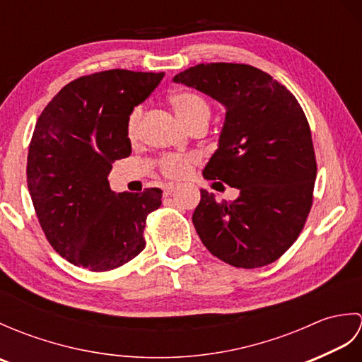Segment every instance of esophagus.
Returning a JSON list of instances; mask_svg holds the SVG:
<instances>
[{"mask_svg":"<svg viewBox=\"0 0 362 362\" xmlns=\"http://www.w3.org/2000/svg\"><path fill=\"white\" fill-rule=\"evenodd\" d=\"M175 189H177V185H174V183H168V185L163 187V194L171 196Z\"/></svg>","mask_w":362,"mask_h":362,"instance_id":"1","label":"esophagus"}]
</instances>
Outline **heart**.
<instances>
[{
    "label": "heart",
    "mask_w": 362,
    "mask_h": 362,
    "mask_svg": "<svg viewBox=\"0 0 362 362\" xmlns=\"http://www.w3.org/2000/svg\"><path fill=\"white\" fill-rule=\"evenodd\" d=\"M169 104H171L174 113L177 115L183 124L187 127H191L194 122L199 121H209L210 118V107L206 104L202 96L191 91H179L169 96ZM141 118V107H135L130 112L127 118V136L129 140H135L138 134V122ZM197 156L194 153H187V156H165L160 158L158 165L161 173H163L169 179H183L187 177L193 166L197 163Z\"/></svg>",
    "instance_id": "obj_1"
}]
</instances>
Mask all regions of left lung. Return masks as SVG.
<instances>
[{"label":"left lung","instance_id":"left-lung-1","mask_svg":"<svg viewBox=\"0 0 362 362\" xmlns=\"http://www.w3.org/2000/svg\"><path fill=\"white\" fill-rule=\"evenodd\" d=\"M173 81L224 105L218 149L204 177L240 191L235 201L219 202L201 189L193 213L199 238L235 267L274 263L297 240L313 204L317 168L302 107L286 87L250 65L199 64Z\"/></svg>","mask_w":362,"mask_h":362}]
</instances>
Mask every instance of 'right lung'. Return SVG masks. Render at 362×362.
<instances>
[{
    "instance_id": "1",
    "label": "right lung",
    "mask_w": 362,
    "mask_h": 362,
    "mask_svg": "<svg viewBox=\"0 0 362 362\" xmlns=\"http://www.w3.org/2000/svg\"><path fill=\"white\" fill-rule=\"evenodd\" d=\"M165 73L109 70L59 91L37 119L28 153V188L46 240L71 264L112 271L144 245L146 218L161 189L115 193V160L132 152L127 118Z\"/></svg>"
}]
</instances>
